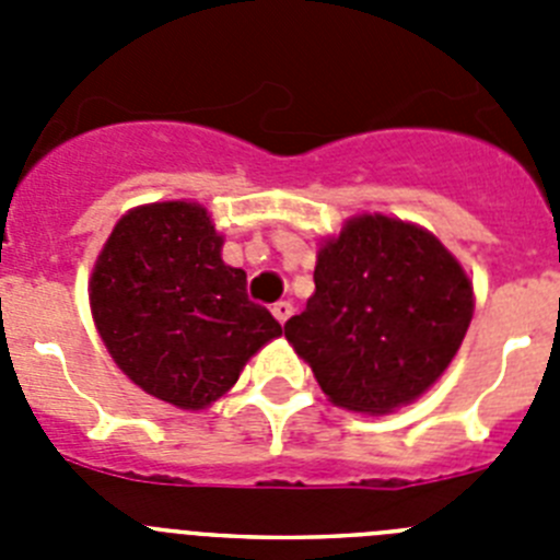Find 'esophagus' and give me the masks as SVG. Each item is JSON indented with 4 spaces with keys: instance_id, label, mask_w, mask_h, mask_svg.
Masks as SVG:
<instances>
[{
    "instance_id": "esophagus-1",
    "label": "esophagus",
    "mask_w": 560,
    "mask_h": 560,
    "mask_svg": "<svg viewBox=\"0 0 560 560\" xmlns=\"http://www.w3.org/2000/svg\"><path fill=\"white\" fill-rule=\"evenodd\" d=\"M291 311H294V308H291L289 300H280V303L271 305V314H275V319H277V323H280V325H283L285 319H289Z\"/></svg>"
}]
</instances>
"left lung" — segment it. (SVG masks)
<instances>
[{"label":"left lung","mask_w":560,"mask_h":560,"mask_svg":"<svg viewBox=\"0 0 560 560\" xmlns=\"http://www.w3.org/2000/svg\"><path fill=\"white\" fill-rule=\"evenodd\" d=\"M314 285L285 339L323 393L353 412H393L427 393L474 314L471 283L446 246L387 215H361L330 237Z\"/></svg>","instance_id":"obj_1"}]
</instances>
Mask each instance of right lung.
I'll return each mask as SVG.
<instances>
[{
	"label": "right lung",
	"mask_w": 560,
	"mask_h": 560,
	"mask_svg": "<svg viewBox=\"0 0 560 560\" xmlns=\"http://www.w3.org/2000/svg\"><path fill=\"white\" fill-rule=\"evenodd\" d=\"M89 303L117 368L153 398L205 409L252 353L280 336L246 294V271L221 260L205 207L162 201L131 210L97 257Z\"/></svg>",
	"instance_id": "1"
}]
</instances>
